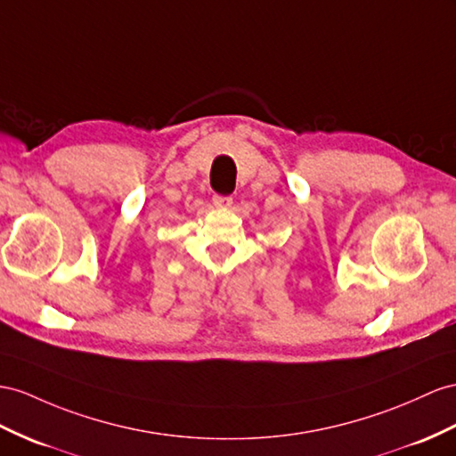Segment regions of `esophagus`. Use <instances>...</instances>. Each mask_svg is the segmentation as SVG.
<instances>
[{
	"label": "esophagus",
	"mask_w": 456,
	"mask_h": 456,
	"mask_svg": "<svg viewBox=\"0 0 456 456\" xmlns=\"http://www.w3.org/2000/svg\"><path fill=\"white\" fill-rule=\"evenodd\" d=\"M214 204L217 208H231L232 198L231 196H214Z\"/></svg>",
	"instance_id": "1"
}]
</instances>
